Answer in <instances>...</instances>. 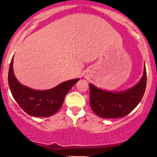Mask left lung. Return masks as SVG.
<instances>
[{
  "label": "left lung",
  "instance_id": "1",
  "mask_svg": "<svg viewBox=\"0 0 157 157\" xmlns=\"http://www.w3.org/2000/svg\"><path fill=\"white\" fill-rule=\"evenodd\" d=\"M146 86V70L137 84L123 91H108L98 88L92 83L90 87V105L98 116L104 118L125 117L132 111L143 98Z\"/></svg>",
  "mask_w": 157,
  "mask_h": 157
}]
</instances>
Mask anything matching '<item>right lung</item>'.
<instances>
[{
  "label": "right lung",
  "instance_id": "right-lung-1",
  "mask_svg": "<svg viewBox=\"0 0 157 157\" xmlns=\"http://www.w3.org/2000/svg\"><path fill=\"white\" fill-rule=\"evenodd\" d=\"M79 78L64 81L52 89L38 90L22 85L13 71V58L8 71V84L12 96L21 109L34 117H50L58 112L64 98Z\"/></svg>",
  "mask_w": 157,
  "mask_h": 157
}]
</instances>
